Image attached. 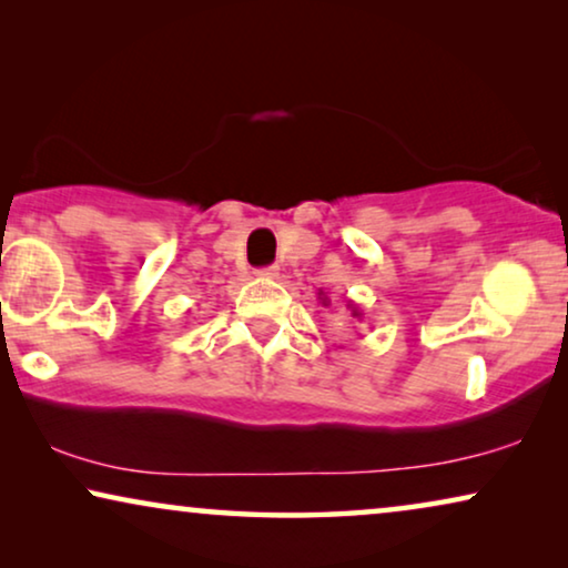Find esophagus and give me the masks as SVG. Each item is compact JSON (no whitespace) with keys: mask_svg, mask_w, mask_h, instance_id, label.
<instances>
[{"mask_svg":"<svg viewBox=\"0 0 568 568\" xmlns=\"http://www.w3.org/2000/svg\"><path fill=\"white\" fill-rule=\"evenodd\" d=\"M258 276H261V278H276V276H278V266H266V268H261V271H258Z\"/></svg>","mask_w":568,"mask_h":568,"instance_id":"esophagus-1","label":"esophagus"}]
</instances>
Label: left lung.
<instances>
[{
	"mask_svg": "<svg viewBox=\"0 0 568 568\" xmlns=\"http://www.w3.org/2000/svg\"><path fill=\"white\" fill-rule=\"evenodd\" d=\"M317 302H321V305H323V307H328V305H331V297H328V294H325V292L321 290V292H317ZM346 307H348V310H352V315H354V317H362V310H359V307H356L352 300H348V305H346Z\"/></svg>",
	"mask_w": 568,
	"mask_h": 568,
	"instance_id": "left-lung-1",
	"label": "left lung"
}]
</instances>
